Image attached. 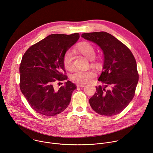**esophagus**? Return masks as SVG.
<instances>
[{
    "mask_svg": "<svg viewBox=\"0 0 153 153\" xmlns=\"http://www.w3.org/2000/svg\"><path fill=\"white\" fill-rule=\"evenodd\" d=\"M85 86V85L84 84H77V86L79 87V88H81V87H84Z\"/></svg>",
    "mask_w": 153,
    "mask_h": 153,
    "instance_id": "esophagus-1",
    "label": "esophagus"
}]
</instances>
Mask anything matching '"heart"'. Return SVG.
I'll return each instance as SVG.
<instances>
[{
  "label": "heart",
  "instance_id": "b5f03b06",
  "mask_svg": "<svg viewBox=\"0 0 153 153\" xmlns=\"http://www.w3.org/2000/svg\"><path fill=\"white\" fill-rule=\"evenodd\" d=\"M79 52L85 57L89 60H92L95 56V50L94 47L89 42H84L77 46ZM73 53L70 50L67 51L63 58L64 68L67 70L73 68ZM96 76L95 73L92 70H77L71 76V79L79 84H84L90 82Z\"/></svg>",
  "mask_w": 153,
  "mask_h": 153
}]
</instances>
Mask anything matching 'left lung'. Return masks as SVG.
<instances>
[{
  "mask_svg": "<svg viewBox=\"0 0 153 153\" xmlns=\"http://www.w3.org/2000/svg\"><path fill=\"white\" fill-rule=\"evenodd\" d=\"M81 36L98 45L105 58L103 71L98 79L104 85L96 87L89 99L90 106L101 115H117L134 95L139 80L134 57L127 46L108 32L84 33Z\"/></svg>",
  "mask_w": 153,
  "mask_h": 153,
  "instance_id": "left-lung-1",
  "label": "left lung"
}]
</instances>
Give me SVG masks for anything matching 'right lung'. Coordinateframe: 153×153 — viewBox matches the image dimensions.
<instances>
[{
  "mask_svg": "<svg viewBox=\"0 0 153 153\" xmlns=\"http://www.w3.org/2000/svg\"><path fill=\"white\" fill-rule=\"evenodd\" d=\"M79 34H52L29 47L20 66L21 91L37 113L55 116L69 105L76 85L70 80L56 89L55 82L67 77L63 58L67 51L79 39Z\"/></svg>",
  "mask_w": 153,
  "mask_h": 153,
  "instance_id": "obj_1",
  "label": "right lung"
}]
</instances>
